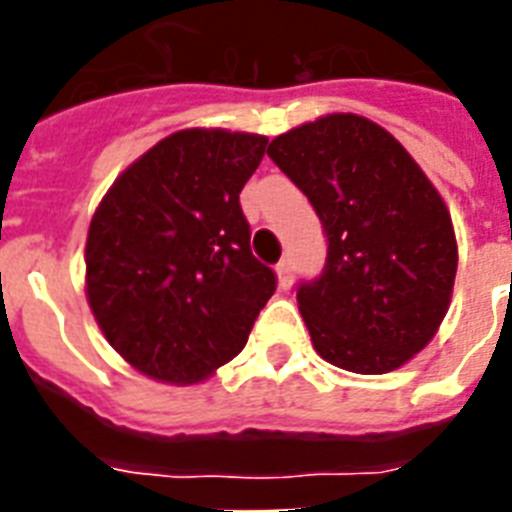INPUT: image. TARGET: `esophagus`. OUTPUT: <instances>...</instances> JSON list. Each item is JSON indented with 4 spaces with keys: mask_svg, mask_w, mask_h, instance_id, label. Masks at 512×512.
Listing matches in <instances>:
<instances>
[{
    "mask_svg": "<svg viewBox=\"0 0 512 512\" xmlns=\"http://www.w3.org/2000/svg\"><path fill=\"white\" fill-rule=\"evenodd\" d=\"M276 279H279V287L287 289L292 287V279H295V265L289 257H284L279 265H276Z\"/></svg>",
    "mask_w": 512,
    "mask_h": 512,
    "instance_id": "obj_1",
    "label": "esophagus"
}]
</instances>
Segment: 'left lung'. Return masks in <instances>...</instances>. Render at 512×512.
I'll return each mask as SVG.
<instances>
[{"mask_svg": "<svg viewBox=\"0 0 512 512\" xmlns=\"http://www.w3.org/2000/svg\"><path fill=\"white\" fill-rule=\"evenodd\" d=\"M268 156L308 196L329 252L297 305L316 353L356 374L393 372L452 303L457 236L409 151L358 114H327L271 140Z\"/></svg>", "mask_w": 512, "mask_h": 512, "instance_id": "8db88e82", "label": "left lung"}]
</instances>
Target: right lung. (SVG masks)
Returning a JSON list of instances; mask_svg holds the SVG:
<instances>
[{
	"label": "right lung",
	"mask_w": 512,
	"mask_h": 512,
	"mask_svg": "<svg viewBox=\"0 0 512 512\" xmlns=\"http://www.w3.org/2000/svg\"><path fill=\"white\" fill-rule=\"evenodd\" d=\"M268 138L172 132L116 177L90 220L84 292L119 356L156 382L207 380L247 345L276 289L239 193Z\"/></svg>",
	"instance_id": "obj_1"
}]
</instances>
